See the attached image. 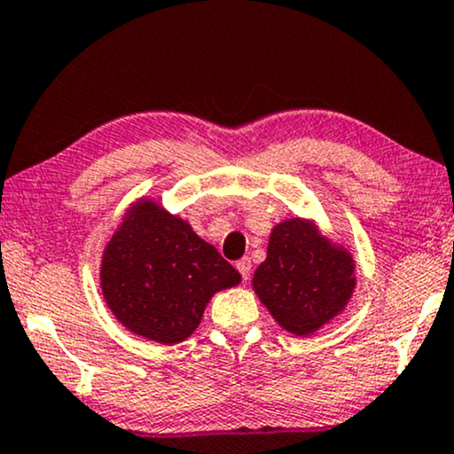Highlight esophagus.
Returning <instances> with one entry per match:
<instances>
[{"mask_svg":"<svg viewBox=\"0 0 454 454\" xmlns=\"http://www.w3.org/2000/svg\"><path fill=\"white\" fill-rule=\"evenodd\" d=\"M235 269L239 270V275H241V279H248L250 278V270H252V262H250V258H241V261H238L235 262Z\"/></svg>","mask_w":454,"mask_h":454,"instance_id":"34e87169","label":"esophagus"}]
</instances>
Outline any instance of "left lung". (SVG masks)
<instances>
[{"instance_id": "8db88e82", "label": "left lung", "mask_w": 454, "mask_h": 454, "mask_svg": "<svg viewBox=\"0 0 454 454\" xmlns=\"http://www.w3.org/2000/svg\"><path fill=\"white\" fill-rule=\"evenodd\" d=\"M355 261L315 231L313 223H279L267 261L256 269L254 292L281 327L309 335L333 319L355 290Z\"/></svg>"}]
</instances>
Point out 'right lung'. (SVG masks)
Here are the masks:
<instances>
[{
	"mask_svg": "<svg viewBox=\"0 0 454 454\" xmlns=\"http://www.w3.org/2000/svg\"><path fill=\"white\" fill-rule=\"evenodd\" d=\"M102 292L127 329L160 344L190 338L215 292L241 278L179 216L137 202L102 258Z\"/></svg>",
	"mask_w": 454,
	"mask_h": 454,
	"instance_id": "1",
	"label": "right lung"
}]
</instances>
